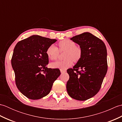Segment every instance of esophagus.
Instances as JSON below:
<instances>
[{
	"label": "esophagus",
	"instance_id": "esophagus-1",
	"mask_svg": "<svg viewBox=\"0 0 122 122\" xmlns=\"http://www.w3.org/2000/svg\"><path fill=\"white\" fill-rule=\"evenodd\" d=\"M60 72H61V73H65V72H66V70H60Z\"/></svg>",
	"mask_w": 122,
	"mask_h": 122
}]
</instances>
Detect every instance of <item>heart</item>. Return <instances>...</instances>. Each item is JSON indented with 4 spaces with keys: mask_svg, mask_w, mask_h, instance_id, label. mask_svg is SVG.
<instances>
[{
    "mask_svg": "<svg viewBox=\"0 0 122 122\" xmlns=\"http://www.w3.org/2000/svg\"><path fill=\"white\" fill-rule=\"evenodd\" d=\"M60 51H66L64 54L63 61H58L50 64L52 68H58L63 70L70 68L73 64V60L77 61L81 58L82 50L79 46H76L73 41L69 39H64L59 43ZM46 54L51 60H55L58 58L59 51L58 48L52 44L48 46L46 50Z\"/></svg>",
    "mask_w": 122,
    "mask_h": 122,
    "instance_id": "1",
    "label": "heart"
}]
</instances>
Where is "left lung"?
Segmentation results:
<instances>
[{"label":"left lung","mask_w":122,"mask_h":122,"mask_svg":"<svg viewBox=\"0 0 122 122\" xmlns=\"http://www.w3.org/2000/svg\"><path fill=\"white\" fill-rule=\"evenodd\" d=\"M70 39L80 46L82 56L73 68L67 70L70 78L66 90L72 98L85 101L99 91L107 74V48L102 40L90 32H84Z\"/></svg>","instance_id":"obj_1"}]
</instances>
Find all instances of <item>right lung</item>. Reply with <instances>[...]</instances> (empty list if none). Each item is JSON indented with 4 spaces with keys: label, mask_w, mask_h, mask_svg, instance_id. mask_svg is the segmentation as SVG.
Wrapping results in <instances>:
<instances>
[{
    "label": "right lung",
    "mask_w": 122,
    "mask_h": 122,
    "mask_svg": "<svg viewBox=\"0 0 122 122\" xmlns=\"http://www.w3.org/2000/svg\"><path fill=\"white\" fill-rule=\"evenodd\" d=\"M56 39L32 35L18 42L11 59L15 84L23 95L31 100L47 95L61 74L59 69L48 68L46 50Z\"/></svg>",
    "instance_id": "1"
}]
</instances>
